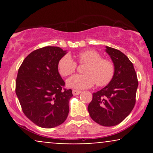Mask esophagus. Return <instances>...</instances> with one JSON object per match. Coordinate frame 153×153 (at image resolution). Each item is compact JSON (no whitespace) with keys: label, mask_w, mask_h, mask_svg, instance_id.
I'll return each instance as SVG.
<instances>
[{"label":"esophagus","mask_w":153,"mask_h":153,"mask_svg":"<svg viewBox=\"0 0 153 153\" xmlns=\"http://www.w3.org/2000/svg\"><path fill=\"white\" fill-rule=\"evenodd\" d=\"M81 93V91H78V90H73V94L74 95V96H77V95H79Z\"/></svg>","instance_id":"34e87169"}]
</instances>
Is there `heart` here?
<instances>
[{
    "label": "heart",
    "instance_id": "obj_1",
    "mask_svg": "<svg viewBox=\"0 0 153 153\" xmlns=\"http://www.w3.org/2000/svg\"><path fill=\"white\" fill-rule=\"evenodd\" d=\"M79 62L85 63V74L75 75L67 80V85L71 88L82 90L92 87L96 83L99 87L108 85L114 75V65L109 59H102L95 50L82 51L78 54ZM76 62L70 54H65L59 60L57 68L62 76L71 75L76 70Z\"/></svg>",
    "mask_w": 153,
    "mask_h": 153
}]
</instances>
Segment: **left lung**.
<instances>
[{"instance_id": "8db88e82", "label": "left lung", "mask_w": 153, "mask_h": 153, "mask_svg": "<svg viewBox=\"0 0 153 153\" xmlns=\"http://www.w3.org/2000/svg\"><path fill=\"white\" fill-rule=\"evenodd\" d=\"M105 51L114 65V75L106 86L93 94L88 111L94 122L112 127L122 122L132 111L138 81L133 64L125 54L107 46Z\"/></svg>"}]
</instances>
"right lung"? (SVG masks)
Returning a JSON list of instances; mask_svg holds the SVG:
<instances>
[{
  "mask_svg": "<svg viewBox=\"0 0 153 153\" xmlns=\"http://www.w3.org/2000/svg\"><path fill=\"white\" fill-rule=\"evenodd\" d=\"M67 54L59 47L33 51L23 61L16 80V94L24 114L42 128L60 125L69 113L71 89L58 72L59 60Z\"/></svg>",
  "mask_w": 153,
  "mask_h": 153,
  "instance_id": "add662e5",
  "label": "right lung"
}]
</instances>
